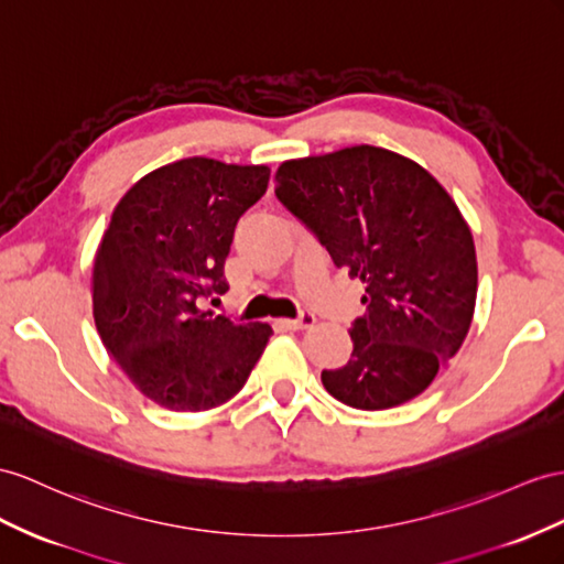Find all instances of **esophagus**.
Segmentation results:
<instances>
[{"mask_svg":"<svg viewBox=\"0 0 564 564\" xmlns=\"http://www.w3.org/2000/svg\"><path fill=\"white\" fill-rule=\"evenodd\" d=\"M288 328L293 330H302V328H310L316 324V316L312 312H300V316H295V319H285L283 322Z\"/></svg>","mask_w":564,"mask_h":564,"instance_id":"obj_1","label":"esophagus"}]
</instances>
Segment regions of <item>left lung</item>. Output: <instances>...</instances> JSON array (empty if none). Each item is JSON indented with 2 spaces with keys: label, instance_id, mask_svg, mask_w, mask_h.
Masks as SVG:
<instances>
[{
  "label": "left lung",
  "instance_id": "8db88e82",
  "mask_svg": "<svg viewBox=\"0 0 564 564\" xmlns=\"http://www.w3.org/2000/svg\"><path fill=\"white\" fill-rule=\"evenodd\" d=\"M276 197L365 283L352 355L322 371L326 391L357 410L424 393L476 305L474 238L455 199L424 166L371 144L283 162Z\"/></svg>",
  "mask_w": 564,
  "mask_h": 564
}]
</instances>
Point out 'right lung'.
<instances>
[{
    "instance_id": "right-lung-1",
    "label": "right lung",
    "mask_w": 564,
    "mask_h": 564,
    "mask_svg": "<svg viewBox=\"0 0 564 564\" xmlns=\"http://www.w3.org/2000/svg\"><path fill=\"white\" fill-rule=\"evenodd\" d=\"M267 185L264 164L187 156L142 176L113 209L93 267L95 326L156 405L219 408L262 357L269 324H236L199 302L228 291L224 262L236 224Z\"/></svg>"
}]
</instances>
